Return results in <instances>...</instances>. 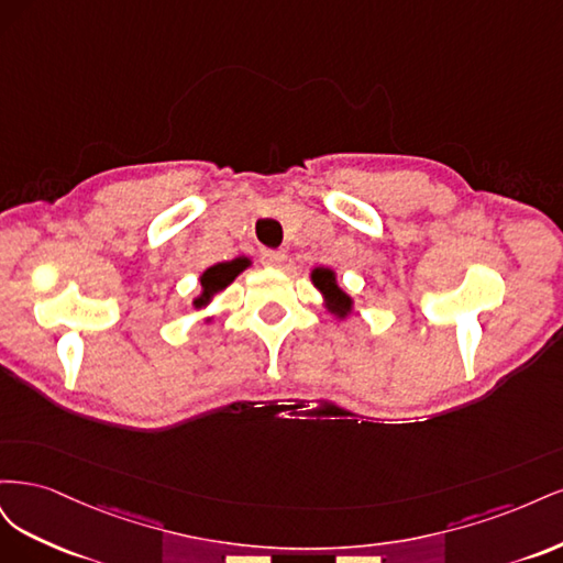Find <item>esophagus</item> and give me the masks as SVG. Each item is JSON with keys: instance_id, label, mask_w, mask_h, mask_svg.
I'll list each match as a JSON object with an SVG mask.
<instances>
[{"instance_id": "obj_1", "label": "esophagus", "mask_w": 563, "mask_h": 563, "mask_svg": "<svg viewBox=\"0 0 563 563\" xmlns=\"http://www.w3.org/2000/svg\"><path fill=\"white\" fill-rule=\"evenodd\" d=\"M284 261H286V253L284 251H269L267 249V251L261 253V263L265 267H282Z\"/></svg>"}]
</instances>
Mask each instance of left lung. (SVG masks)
<instances>
[{
  "mask_svg": "<svg viewBox=\"0 0 563 563\" xmlns=\"http://www.w3.org/2000/svg\"><path fill=\"white\" fill-rule=\"evenodd\" d=\"M310 277H312V284L321 291V296L329 300L327 302L329 312H333L340 319H345L352 312V298L338 286L335 272L329 267H314Z\"/></svg>",
  "mask_w": 563,
  "mask_h": 563,
  "instance_id": "obj_1",
  "label": "left lung"
}]
</instances>
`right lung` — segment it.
I'll return each mask as SVG.
<instances>
[{
  "label": "right lung",
  "mask_w": 563,
  "mask_h": 563,
  "mask_svg": "<svg viewBox=\"0 0 563 563\" xmlns=\"http://www.w3.org/2000/svg\"><path fill=\"white\" fill-rule=\"evenodd\" d=\"M249 265H251L249 258H234V261H228V263H216L209 269H203V275L199 277L201 294L192 300L195 308L197 310L207 308L211 298L223 291V288H228L234 282V277L240 275V272H244Z\"/></svg>",
  "instance_id": "obj_1"
}]
</instances>
